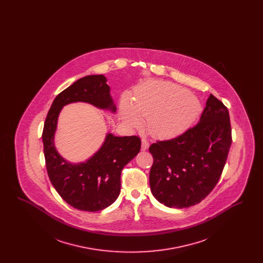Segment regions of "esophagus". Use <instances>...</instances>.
<instances>
[{
  "label": "esophagus",
  "instance_id": "34e87169",
  "mask_svg": "<svg viewBox=\"0 0 263 263\" xmlns=\"http://www.w3.org/2000/svg\"><path fill=\"white\" fill-rule=\"evenodd\" d=\"M149 148V142L146 139H142L141 141V150L146 151Z\"/></svg>",
  "mask_w": 263,
  "mask_h": 263
}]
</instances>
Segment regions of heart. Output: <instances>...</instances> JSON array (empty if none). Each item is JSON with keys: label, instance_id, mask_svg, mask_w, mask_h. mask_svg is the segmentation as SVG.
<instances>
[{"label": "heart", "instance_id": "heart-1", "mask_svg": "<svg viewBox=\"0 0 263 263\" xmlns=\"http://www.w3.org/2000/svg\"><path fill=\"white\" fill-rule=\"evenodd\" d=\"M202 106L196 96L171 82L153 81L135 91L130 103L123 101L121 116L127 125L137 128L147 120L148 131L159 139L175 138L198 118Z\"/></svg>", "mask_w": 263, "mask_h": 263}]
</instances>
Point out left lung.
<instances>
[{
	"label": "left lung",
	"instance_id": "obj_1",
	"mask_svg": "<svg viewBox=\"0 0 263 263\" xmlns=\"http://www.w3.org/2000/svg\"><path fill=\"white\" fill-rule=\"evenodd\" d=\"M230 115L210 95L198 124L178 137L152 144L150 187L170 208H188L203 200L217 184L232 144Z\"/></svg>",
	"mask_w": 263,
	"mask_h": 263
}]
</instances>
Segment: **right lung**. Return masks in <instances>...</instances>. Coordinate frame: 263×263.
<instances>
[{
	"label": "right lung",
	"mask_w": 263,
	"mask_h": 263,
	"mask_svg": "<svg viewBox=\"0 0 263 263\" xmlns=\"http://www.w3.org/2000/svg\"><path fill=\"white\" fill-rule=\"evenodd\" d=\"M106 82L105 76H86L64 89L51 105L42 133L52 185L69 205L82 211L103 210L117 199L121 189V172L141 149V141L136 136L118 137L109 132L100 149L85 162L71 163L56 149L55 133L65 105L86 102L99 109L116 112Z\"/></svg>",
	"instance_id": "obj_1"
}]
</instances>
